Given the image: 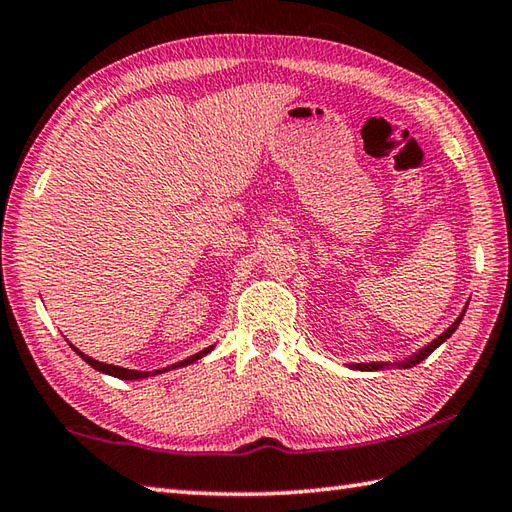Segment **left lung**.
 Wrapping results in <instances>:
<instances>
[{
	"label": "left lung",
	"instance_id": "left-lung-1",
	"mask_svg": "<svg viewBox=\"0 0 512 512\" xmlns=\"http://www.w3.org/2000/svg\"><path fill=\"white\" fill-rule=\"evenodd\" d=\"M466 311V309H464ZM462 318H464V314L460 316V318H457L455 322H453V325L451 327H448L444 333H442V336H437L431 344H429V347H424L420 353H417V356H413L411 360H406V362H402V367H415V364H420L426 356H431V353L437 349V347H440V344L446 340V338H451L453 336V331L457 329V327H460V322H462ZM384 367V364H356V369H369V371H373V369H382Z\"/></svg>",
	"mask_w": 512,
	"mask_h": 512
}]
</instances>
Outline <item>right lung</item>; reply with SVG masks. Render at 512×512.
<instances>
[{"label": "right lung", "instance_id": "right-lung-1", "mask_svg": "<svg viewBox=\"0 0 512 512\" xmlns=\"http://www.w3.org/2000/svg\"><path fill=\"white\" fill-rule=\"evenodd\" d=\"M75 349V347H72ZM79 356L86 360L92 369H97V371H101V373H108V375H114V378H121V380H141V378H148L150 375V371H130V369H123V367H112V364H103V362H97L95 358H88L86 353H81L79 349H75ZM210 351V349H205V351H198L196 356H192V358H187V360H181L179 364H172V369H176V367H185V364H192V362H196L198 358H203L205 353ZM170 369V367H168ZM163 371V369H161ZM154 373H159V371H154Z\"/></svg>", "mask_w": 512, "mask_h": 512}]
</instances>
